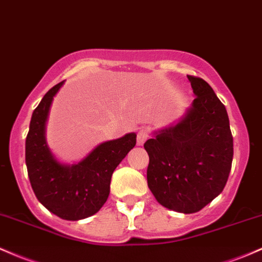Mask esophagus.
Listing matches in <instances>:
<instances>
[{
	"instance_id": "34e87169",
	"label": "esophagus",
	"mask_w": 262,
	"mask_h": 262,
	"mask_svg": "<svg viewBox=\"0 0 262 262\" xmlns=\"http://www.w3.org/2000/svg\"><path fill=\"white\" fill-rule=\"evenodd\" d=\"M148 137H149L148 130H145V129H140V130L138 132V134H137V144L138 145L144 144L145 140L148 139Z\"/></svg>"
}]
</instances>
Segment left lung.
Listing matches in <instances>:
<instances>
[{"instance_id": "1", "label": "left lung", "mask_w": 262, "mask_h": 262, "mask_svg": "<svg viewBox=\"0 0 262 262\" xmlns=\"http://www.w3.org/2000/svg\"><path fill=\"white\" fill-rule=\"evenodd\" d=\"M196 98L179 123L144 143L148 186L158 203L191 214L225 188L234 144L228 112L203 78L188 76Z\"/></svg>"}]
</instances>
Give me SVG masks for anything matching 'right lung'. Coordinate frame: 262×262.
<instances>
[{"label":"right lung","instance_id":"1","mask_svg":"<svg viewBox=\"0 0 262 262\" xmlns=\"http://www.w3.org/2000/svg\"><path fill=\"white\" fill-rule=\"evenodd\" d=\"M63 82L45 94L33 111L26 138V165L39 203L64 220H80L99 211L108 199L112 174L137 143L129 133L102 143L78 164L59 163L46 142V122L53 97Z\"/></svg>","mask_w":262,"mask_h":262}]
</instances>
